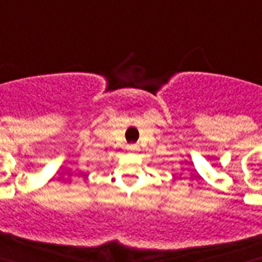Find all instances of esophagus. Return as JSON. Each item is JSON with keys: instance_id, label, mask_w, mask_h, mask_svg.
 <instances>
[{"instance_id": "esophagus-1", "label": "esophagus", "mask_w": 262, "mask_h": 262, "mask_svg": "<svg viewBox=\"0 0 262 262\" xmlns=\"http://www.w3.org/2000/svg\"><path fill=\"white\" fill-rule=\"evenodd\" d=\"M127 149H129V151H137V149H139V145H136V144L127 145Z\"/></svg>"}]
</instances>
